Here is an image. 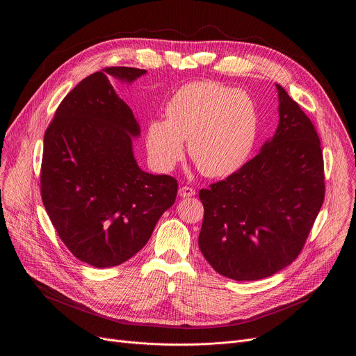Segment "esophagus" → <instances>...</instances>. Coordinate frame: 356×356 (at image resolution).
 Instances as JSON below:
<instances>
[{"instance_id":"34e87169","label":"esophagus","mask_w":356,"mask_h":356,"mask_svg":"<svg viewBox=\"0 0 356 356\" xmlns=\"http://www.w3.org/2000/svg\"><path fill=\"white\" fill-rule=\"evenodd\" d=\"M195 194V190L193 187H188V186H183L179 188V195L183 197V198H187V197H193Z\"/></svg>"}]
</instances>
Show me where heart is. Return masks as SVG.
<instances>
[{"mask_svg":"<svg viewBox=\"0 0 356 356\" xmlns=\"http://www.w3.org/2000/svg\"><path fill=\"white\" fill-rule=\"evenodd\" d=\"M165 113L166 120H152L146 132L149 156L159 169L176 163L184 139L191 161L210 177L238 170L255 146L258 108L239 88L216 81L188 83L170 97Z\"/></svg>","mask_w":356,"mask_h":356,"instance_id":"heart-1","label":"heart"}]
</instances>
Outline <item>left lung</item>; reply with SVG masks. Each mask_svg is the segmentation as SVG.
Masks as SVG:
<instances>
[{
	"label": "left lung",
	"instance_id": "obj_1",
	"mask_svg": "<svg viewBox=\"0 0 356 356\" xmlns=\"http://www.w3.org/2000/svg\"><path fill=\"white\" fill-rule=\"evenodd\" d=\"M279 125L259 154L198 197L204 206L198 246L220 275L259 280L301 252L324 202V161L317 131L286 90Z\"/></svg>",
	"mask_w": 356,
	"mask_h": 356
}]
</instances>
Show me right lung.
Returning <instances> with one entry per match:
<instances>
[{
  "label": "right lung",
  "instance_id": "right-lung-1",
  "mask_svg": "<svg viewBox=\"0 0 356 356\" xmlns=\"http://www.w3.org/2000/svg\"><path fill=\"white\" fill-rule=\"evenodd\" d=\"M145 73L106 67L90 74L63 98L44 132L43 206L67 249L94 268L132 258L176 200V179L138 166L132 138L139 124L110 83Z\"/></svg>",
  "mask_w": 356,
  "mask_h": 356
}]
</instances>
